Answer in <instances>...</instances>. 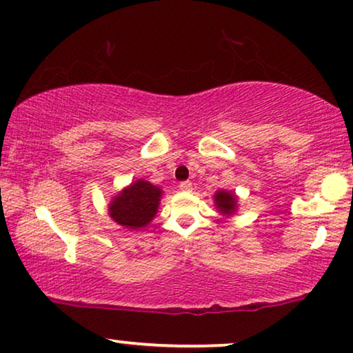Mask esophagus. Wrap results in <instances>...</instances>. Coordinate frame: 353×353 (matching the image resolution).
I'll use <instances>...</instances> for the list:
<instances>
[{
  "mask_svg": "<svg viewBox=\"0 0 353 353\" xmlns=\"http://www.w3.org/2000/svg\"><path fill=\"white\" fill-rule=\"evenodd\" d=\"M179 190H182V192H192V182H188V181L181 182V183H179Z\"/></svg>",
  "mask_w": 353,
  "mask_h": 353,
  "instance_id": "obj_1",
  "label": "esophagus"
}]
</instances>
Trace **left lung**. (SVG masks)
<instances>
[{
	"instance_id": "left-lung-1",
	"label": "left lung",
	"mask_w": 353,
	"mask_h": 353,
	"mask_svg": "<svg viewBox=\"0 0 353 353\" xmlns=\"http://www.w3.org/2000/svg\"><path fill=\"white\" fill-rule=\"evenodd\" d=\"M214 206L219 214L224 217H232L238 211V196L232 190H217L214 193Z\"/></svg>"
}]
</instances>
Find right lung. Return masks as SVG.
<instances>
[{
	"mask_svg": "<svg viewBox=\"0 0 353 353\" xmlns=\"http://www.w3.org/2000/svg\"><path fill=\"white\" fill-rule=\"evenodd\" d=\"M163 190L152 182L137 179L112 196L108 203V216L118 225L128 230H141L157 216Z\"/></svg>",
	"mask_w": 353,
	"mask_h": 353,
	"instance_id": "right-lung-1",
	"label": "right lung"
}]
</instances>
